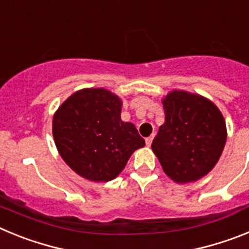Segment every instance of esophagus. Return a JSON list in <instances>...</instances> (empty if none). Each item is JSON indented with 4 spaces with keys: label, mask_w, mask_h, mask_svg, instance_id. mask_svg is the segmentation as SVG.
<instances>
[{
    "label": "esophagus",
    "mask_w": 249,
    "mask_h": 249,
    "mask_svg": "<svg viewBox=\"0 0 249 249\" xmlns=\"http://www.w3.org/2000/svg\"><path fill=\"white\" fill-rule=\"evenodd\" d=\"M153 137H155V135H152V136H149V137L146 138V144H147V146H151L152 141H153Z\"/></svg>",
    "instance_id": "obj_1"
}]
</instances>
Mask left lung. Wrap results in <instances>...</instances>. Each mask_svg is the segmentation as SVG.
<instances>
[{
  "label": "left lung",
  "mask_w": 249,
  "mask_h": 249,
  "mask_svg": "<svg viewBox=\"0 0 249 249\" xmlns=\"http://www.w3.org/2000/svg\"><path fill=\"white\" fill-rule=\"evenodd\" d=\"M163 108L166 120L152 149L173 181H197L221 157L227 140L223 116L211 101L184 91L167 94Z\"/></svg>",
  "instance_id": "left-lung-1"
}]
</instances>
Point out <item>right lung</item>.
<instances>
[{"mask_svg": "<svg viewBox=\"0 0 249 249\" xmlns=\"http://www.w3.org/2000/svg\"><path fill=\"white\" fill-rule=\"evenodd\" d=\"M122 102L103 89L77 91L53 117L59 155L77 175L94 182L117 177L131 155L144 146L135 124L121 120Z\"/></svg>", "mask_w": 249, "mask_h": 249, "instance_id": "obj_1", "label": "right lung"}]
</instances>
